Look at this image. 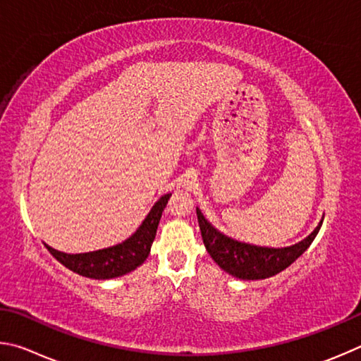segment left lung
I'll use <instances>...</instances> for the list:
<instances>
[{"label": "left lung", "mask_w": 361, "mask_h": 361, "mask_svg": "<svg viewBox=\"0 0 361 361\" xmlns=\"http://www.w3.org/2000/svg\"><path fill=\"white\" fill-rule=\"evenodd\" d=\"M197 216L203 243L212 260L226 273L243 281L267 279V277L288 268L311 245L314 238L317 236L322 222H324V220H320L317 228L298 244L290 245V247L273 249L239 243L236 239L225 236L224 233H220L207 222L198 207Z\"/></svg>", "instance_id": "left-lung-1"}]
</instances>
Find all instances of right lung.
<instances>
[{
	"mask_svg": "<svg viewBox=\"0 0 361 361\" xmlns=\"http://www.w3.org/2000/svg\"><path fill=\"white\" fill-rule=\"evenodd\" d=\"M169 197L171 193L163 195L152 207L141 226L128 239L117 245H112V247L87 252V254H65V252L52 249L47 244L46 247L63 267L74 271L79 276L90 277V279L104 281L131 273L149 257L161 212L166 207Z\"/></svg>",
	"mask_w": 361,
	"mask_h": 361,
	"instance_id": "right-lung-1",
	"label": "right lung"
}]
</instances>
